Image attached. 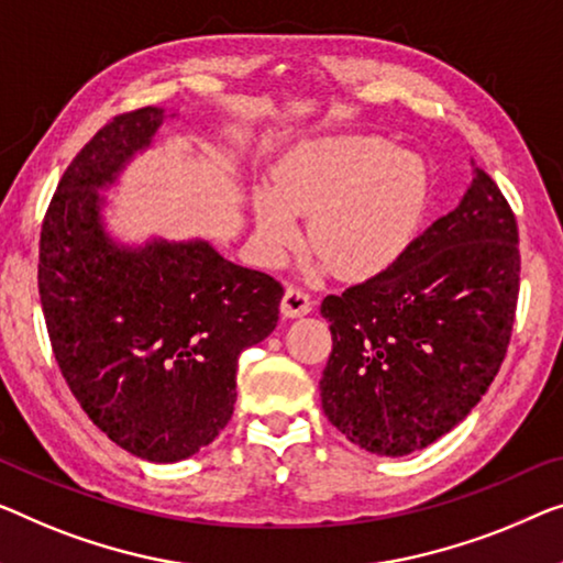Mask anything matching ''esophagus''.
<instances>
[{"label": "esophagus", "mask_w": 563, "mask_h": 563, "mask_svg": "<svg viewBox=\"0 0 563 563\" xmlns=\"http://www.w3.org/2000/svg\"><path fill=\"white\" fill-rule=\"evenodd\" d=\"M280 310H283L285 318H300V316H306V313H310V310H313V300H310L306 290L288 288V290H285V296H283Z\"/></svg>", "instance_id": "esophagus-1"}]
</instances>
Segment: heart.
Here are the masks:
<instances>
[{
  "label": "heart",
  "mask_w": 563,
  "mask_h": 563,
  "mask_svg": "<svg viewBox=\"0 0 563 563\" xmlns=\"http://www.w3.org/2000/svg\"><path fill=\"white\" fill-rule=\"evenodd\" d=\"M427 207L422 158L387 139L346 133L303 141L253 197L257 247L280 263L300 242L298 214L310 218V242L346 278L376 275L405 253Z\"/></svg>",
  "instance_id": "heart-1"
}]
</instances>
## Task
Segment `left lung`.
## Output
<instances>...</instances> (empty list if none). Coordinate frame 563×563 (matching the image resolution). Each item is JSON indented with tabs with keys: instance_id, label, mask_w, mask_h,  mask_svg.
Here are the masks:
<instances>
[{
	"instance_id": "8db88e82",
	"label": "left lung",
	"mask_w": 563,
	"mask_h": 563,
	"mask_svg": "<svg viewBox=\"0 0 563 563\" xmlns=\"http://www.w3.org/2000/svg\"><path fill=\"white\" fill-rule=\"evenodd\" d=\"M521 255L498 184L473 162L460 205L374 278L325 296L321 405L374 455L422 450L470 415L506 358Z\"/></svg>"
}]
</instances>
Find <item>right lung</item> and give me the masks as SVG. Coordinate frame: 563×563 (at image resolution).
Returning a JSON list of instances; mask_svg holds the SVG:
<instances>
[{"mask_svg": "<svg viewBox=\"0 0 563 563\" xmlns=\"http://www.w3.org/2000/svg\"><path fill=\"white\" fill-rule=\"evenodd\" d=\"M164 119L154 106L115 115L80 148L47 207L37 265L67 387L98 430L148 463L187 460L224 430L238 358L273 333L283 298L278 280L207 240L125 245L106 230L100 191Z\"/></svg>", "mask_w": 563, "mask_h": 563, "instance_id": "right-lung-1", "label": "right lung"}]
</instances>
